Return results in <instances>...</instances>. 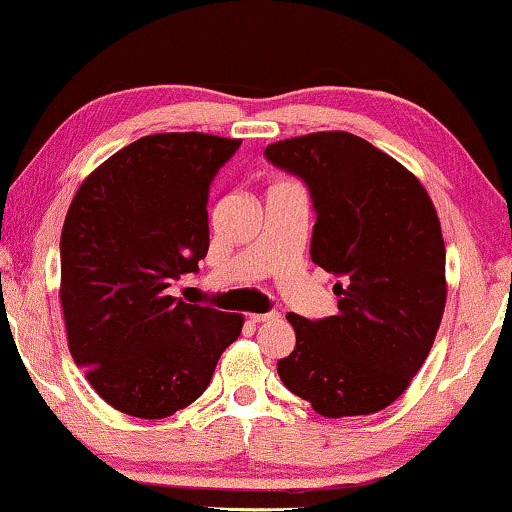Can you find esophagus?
Masks as SVG:
<instances>
[{"instance_id":"esophagus-1","label":"esophagus","mask_w":512,"mask_h":512,"mask_svg":"<svg viewBox=\"0 0 512 512\" xmlns=\"http://www.w3.org/2000/svg\"><path fill=\"white\" fill-rule=\"evenodd\" d=\"M279 317L277 312H263V314H249V319L254 321V324H263V321H275Z\"/></svg>"}]
</instances>
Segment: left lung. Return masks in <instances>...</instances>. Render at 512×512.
I'll list each match as a JSON object with an SVG mask.
<instances>
[{"label": "left lung", "instance_id": "1", "mask_svg": "<svg viewBox=\"0 0 512 512\" xmlns=\"http://www.w3.org/2000/svg\"><path fill=\"white\" fill-rule=\"evenodd\" d=\"M307 186L310 256L342 282L338 312H289L296 347L284 387L324 417L370 415L408 389L445 310V242L429 193L401 163L349 132H314L265 149Z\"/></svg>", "mask_w": 512, "mask_h": 512}]
</instances>
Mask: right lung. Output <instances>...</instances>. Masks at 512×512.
Returning a JSON list of instances; mask_svg holds the SVG:
<instances>
[{
  "instance_id": "1",
  "label": "right lung",
  "mask_w": 512,
  "mask_h": 512,
  "mask_svg": "<svg viewBox=\"0 0 512 512\" xmlns=\"http://www.w3.org/2000/svg\"><path fill=\"white\" fill-rule=\"evenodd\" d=\"M240 139L163 132L137 139L76 191L60 237L69 352L109 405L160 419L212 380L240 314L167 296L209 249L212 181Z\"/></svg>"
}]
</instances>
